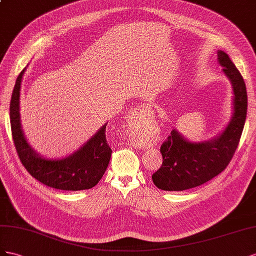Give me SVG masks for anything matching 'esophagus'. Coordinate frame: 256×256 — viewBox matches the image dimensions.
Listing matches in <instances>:
<instances>
[{
    "mask_svg": "<svg viewBox=\"0 0 256 256\" xmlns=\"http://www.w3.org/2000/svg\"><path fill=\"white\" fill-rule=\"evenodd\" d=\"M152 114L151 105L148 103H142L133 108L128 114V119H138L142 116H148Z\"/></svg>",
    "mask_w": 256,
    "mask_h": 256,
    "instance_id": "esophagus-1",
    "label": "esophagus"
}]
</instances>
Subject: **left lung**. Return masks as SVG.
<instances>
[{"label": "left lung", "instance_id": "obj_1", "mask_svg": "<svg viewBox=\"0 0 256 256\" xmlns=\"http://www.w3.org/2000/svg\"><path fill=\"white\" fill-rule=\"evenodd\" d=\"M218 62L232 84L230 122L220 134L204 142H191L172 130L160 147L162 166L152 174L153 184L160 190L184 191L206 184L226 168L238 147L246 116V84L235 64L222 50H218Z\"/></svg>", "mask_w": 256, "mask_h": 256}]
</instances>
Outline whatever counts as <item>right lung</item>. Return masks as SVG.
I'll return each instance as SVG.
<instances>
[{"mask_svg": "<svg viewBox=\"0 0 256 256\" xmlns=\"http://www.w3.org/2000/svg\"><path fill=\"white\" fill-rule=\"evenodd\" d=\"M26 70L16 80L10 107L12 140L21 163L32 177L50 188L80 191L96 186L107 170L112 152L106 140L107 123L68 156L50 158L40 154L26 140L21 126L20 91Z\"/></svg>", "mask_w": 256, "mask_h": 256, "instance_id": "obj_1", "label": "right lung"}]
</instances>
